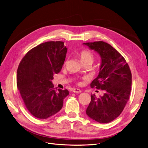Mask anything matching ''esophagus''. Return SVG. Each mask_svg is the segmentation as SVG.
Segmentation results:
<instances>
[{
  "label": "esophagus",
  "mask_w": 148,
  "mask_h": 148,
  "mask_svg": "<svg viewBox=\"0 0 148 148\" xmlns=\"http://www.w3.org/2000/svg\"><path fill=\"white\" fill-rule=\"evenodd\" d=\"M73 92L74 93H80L82 92L81 90L80 89H77V88H73Z\"/></svg>",
  "instance_id": "1"
}]
</instances>
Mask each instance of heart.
<instances>
[{
  "label": "heart",
  "instance_id": "obj_1",
  "mask_svg": "<svg viewBox=\"0 0 148 148\" xmlns=\"http://www.w3.org/2000/svg\"><path fill=\"white\" fill-rule=\"evenodd\" d=\"M79 56L80 57V59L82 63L89 62L92 64L94 59L93 54L91 51L88 50H83L81 51L79 54Z\"/></svg>",
  "mask_w": 148,
  "mask_h": 148
}]
</instances>
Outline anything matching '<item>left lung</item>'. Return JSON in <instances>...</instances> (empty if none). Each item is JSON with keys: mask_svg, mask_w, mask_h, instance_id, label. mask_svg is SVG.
I'll return each instance as SVG.
<instances>
[{"mask_svg": "<svg viewBox=\"0 0 148 148\" xmlns=\"http://www.w3.org/2000/svg\"><path fill=\"white\" fill-rule=\"evenodd\" d=\"M83 45L100 57L99 75L91 86L105 91L99 98L91 95L86 113L100 123H110L119 116L129 100L132 85L131 70L124 57L110 44L99 41Z\"/></svg>", "mask_w": 148, "mask_h": 148, "instance_id": "obj_1", "label": "left lung"}]
</instances>
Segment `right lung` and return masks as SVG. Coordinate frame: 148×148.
Here are the masks:
<instances>
[{
    "instance_id": "obj_1",
    "label": "right lung",
    "mask_w": 148,
    "mask_h": 148,
    "mask_svg": "<svg viewBox=\"0 0 148 148\" xmlns=\"http://www.w3.org/2000/svg\"><path fill=\"white\" fill-rule=\"evenodd\" d=\"M68 48L63 42H47L24 56L17 73V86L25 106L36 118L46 119L58 112L67 89L56 91L52 80L65 62Z\"/></svg>"
}]
</instances>
